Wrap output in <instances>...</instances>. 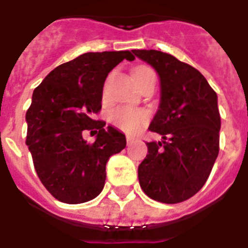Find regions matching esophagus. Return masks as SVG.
I'll list each match as a JSON object with an SVG mask.
<instances>
[{"label": "esophagus", "instance_id": "esophagus-1", "mask_svg": "<svg viewBox=\"0 0 248 248\" xmlns=\"http://www.w3.org/2000/svg\"><path fill=\"white\" fill-rule=\"evenodd\" d=\"M134 138H131V136H127V138H126V141H127V145H131L132 143H134Z\"/></svg>", "mask_w": 248, "mask_h": 248}]
</instances>
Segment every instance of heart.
I'll return each mask as SVG.
<instances>
[{
  "label": "heart",
  "mask_w": 248,
  "mask_h": 248,
  "mask_svg": "<svg viewBox=\"0 0 248 248\" xmlns=\"http://www.w3.org/2000/svg\"><path fill=\"white\" fill-rule=\"evenodd\" d=\"M148 75L155 76V73L151 68L139 67L134 72V78L138 83L140 79ZM149 118H151V114L145 109H134L127 108V107L116 108L109 117L110 124L126 134H136L138 131H140V128L148 124Z\"/></svg>",
  "instance_id": "1"
}]
</instances>
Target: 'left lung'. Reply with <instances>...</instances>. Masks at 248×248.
Segmentation results:
<instances>
[{
  "mask_svg": "<svg viewBox=\"0 0 248 248\" xmlns=\"http://www.w3.org/2000/svg\"><path fill=\"white\" fill-rule=\"evenodd\" d=\"M161 79V103L149 130L163 141L147 143L139 165L140 186L149 198L179 203L207 181L219 155L217 95L196 68L157 50H132Z\"/></svg>",
  "mask_w": 248,
  "mask_h": 248,
  "instance_id": "8db88e82",
  "label": "left lung"
}]
</instances>
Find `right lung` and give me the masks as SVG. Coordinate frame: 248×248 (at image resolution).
I'll return each mask as SVG.
<instances>
[{
	"mask_svg": "<svg viewBox=\"0 0 248 248\" xmlns=\"http://www.w3.org/2000/svg\"><path fill=\"white\" fill-rule=\"evenodd\" d=\"M124 59L135 56L130 51L86 52L60 64L33 91L25 144L41 183L60 202L83 203L99 196L109 157L126 147L122 132L95 120L105 78ZM83 129L98 134L93 143L83 140Z\"/></svg>",
	"mask_w": 248,
	"mask_h": 248,
	"instance_id": "add662e5",
	"label": "right lung"
}]
</instances>
